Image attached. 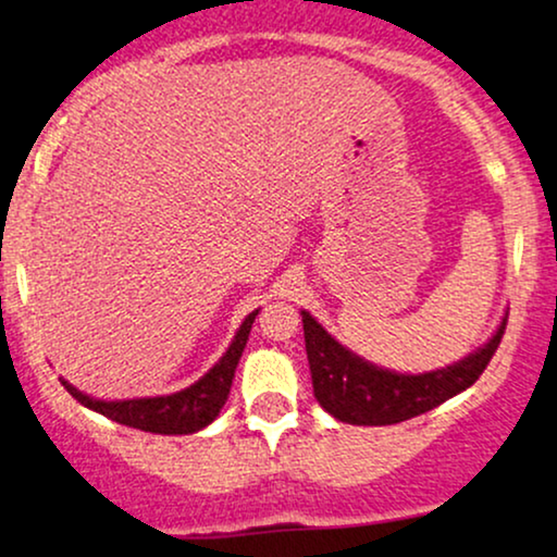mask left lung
<instances>
[{
	"label": "left lung",
	"mask_w": 557,
	"mask_h": 557,
	"mask_svg": "<svg viewBox=\"0 0 557 557\" xmlns=\"http://www.w3.org/2000/svg\"><path fill=\"white\" fill-rule=\"evenodd\" d=\"M300 314L319 406L337 421L359 426H385L413 419L474 385L495 356L508 322L505 317L490 343L453 367L426 374H398L350 354L309 311Z\"/></svg>",
	"instance_id": "obj_1"
}]
</instances>
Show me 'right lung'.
I'll use <instances>...</instances> for the list:
<instances>
[{
	"instance_id": "right-lung-1",
	"label": "right lung",
	"mask_w": 557,
	"mask_h": 557,
	"mask_svg": "<svg viewBox=\"0 0 557 557\" xmlns=\"http://www.w3.org/2000/svg\"><path fill=\"white\" fill-rule=\"evenodd\" d=\"M259 309L251 311L243 319L240 330L235 332L233 343H230L227 354L209 369L201 380L194 382L190 387L181 389L172 395H159V398H133V400H96L83 395L70 382L62 380V385L81 406L91 408L101 417L117 421V424L133 426L140 432L154 434H194L203 430L207 424L220 417V408L225 406L230 385H233L235 367H238L243 348H246L248 332H251L253 319Z\"/></svg>"
}]
</instances>
